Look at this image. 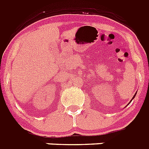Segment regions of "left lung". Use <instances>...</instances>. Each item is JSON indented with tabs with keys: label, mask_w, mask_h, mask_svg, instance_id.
Returning a JSON list of instances; mask_svg holds the SVG:
<instances>
[{
	"label": "left lung",
	"mask_w": 149,
	"mask_h": 149,
	"mask_svg": "<svg viewBox=\"0 0 149 149\" xmlns=\"http://www.w3.org/2000/svg\"><path fill=\"white\" fill-rule=\"evenodd\" d=\"M136 93H135V94H134V97H133V98H132V99H131V101H132V100H133V99H134V98H135V96H136ZM131 101H130V102H131ZM129 104H130V103H129Z\"/></svg>",
	"instance_id": "1"
}]
</instances>
